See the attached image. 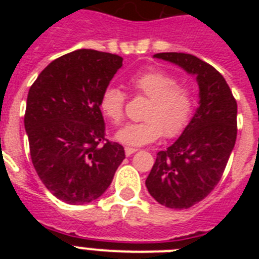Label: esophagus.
Wrapping results in <instances>:
<instances>
[{
    "label": "esophagus",
    "instance_id": "1",
    "mask_svg": "<svg viewBox=\"0 0 259 259\" xmlns=\"http://www.w3.org/2000/svg\"><path fill=\"white\" fill-rule=\"evenodd\" d=\"M124 152H125V155H127V157H130V155L134 154L135 152H137V149L136 148H130V146H125Z\"/></svg>",
    "mask_w": 259,
    "mask_h": 259
}]
</instances>
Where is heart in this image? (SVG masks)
<instances>
[{
  "instance_id": "obj_1",
  "label": "heart",
  "mask_w": 259,
  "mask_h": 259,
  "mask_svg": "<svg viewBox=\"0 0 259 259\" xmlns=\"http://www.w3.org/2000/svg\"><path fill=\"white\" fill-rule=\"evenodd\" d=\"M128 85L135 93L149 98L143 118L144 122L130 123L115 134V139L125 145L140 146L164 137L172 139L188 127L196 107V93L191 87L179 84L175 75L149 68L132 75ZM124 93L110 85L100 96L98 106L102 115L113 124L124 118Z\"/></svg>"
}]
</instances>
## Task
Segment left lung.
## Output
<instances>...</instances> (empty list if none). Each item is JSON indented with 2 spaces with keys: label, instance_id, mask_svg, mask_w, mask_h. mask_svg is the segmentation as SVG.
<instances>
[{
  "label": "left lung",
  "instance_id": "8db88e82",
  "mask_svg": "<svg viewBox=\"0 0 259 259\" xmlns=\"http://www.w3.org/2000/svg\"><path fill=\"white\" fill-rule=\"evenodd\" d=\"M154 58L194 75L200 106L188 127L166 150L158 152L145 185L157 202L189 209L217 187L237 136V104L219 71L185 53H158Z\"/></svg>",
  "mask_w": 259,
  "mask_h": 259
}]
</instances>
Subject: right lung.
I'll use <instances>...</instances> for the list:
<instances>
[{
    "label": "right lung",
    "instance_id": "right-lung-1",
    "mask_svg": "<svg viewBox=\"0 0 259 259\" xmlns=\"http://www.w3.org/2000/svg\"><path fill=\"white\" fill-rule=\"evenodd\" d=\"M111 53L79 49L54 59L29 88L24 128L41 182L70 205L97 200L125 158L106 139L100 96L122 67Z\"/></svg>",
    "mask_w": 259,
    "mask_h": 259
}]
</instances>
